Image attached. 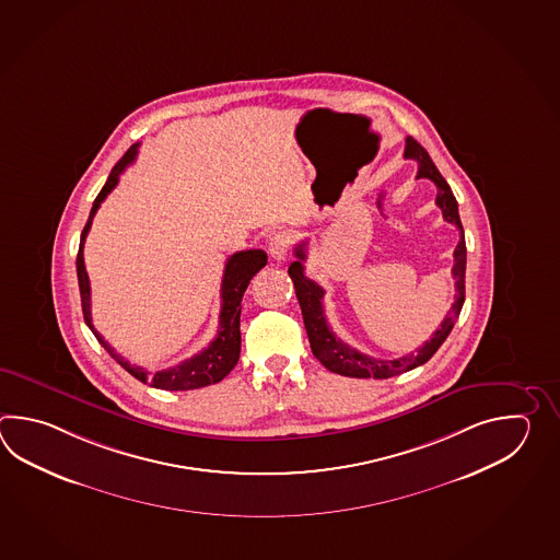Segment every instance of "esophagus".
Instances as JSON below:
<instances>
[{
    "instance_id": "esophagus-1",
    "label": "esophagus",
    "mask_w": 560,
    "mask_h": 560,
    "mask_svg": "<svg viewBox=\"0 0 560 560\" xmlns=\"http://www.w3.org/2000/svg\"><path fill=\"white\" fill-rule=\"evenodd\" d=\"M290 244H292V238H290V234H285V232H278L275 234L270 242H268V250H270V256L278 260V262H282L285 260V256H288V252H290Z\"/></svg>"
}]
</instances>
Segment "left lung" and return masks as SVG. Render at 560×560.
<instances>
[{
	"label": "left lung",
	"instance_id": "1",
	"mask_svg": "<svg viewBox=\"0 0 560 560\" xmlns=\"http://www.w3.org/2000/svg\"><path fill=\"white\" fill-rule=\"evenodd\" d=\"M405 158L417 160V178H429L436 184V188H439L436 206L441 208L444 220L460 230V240H458V246L454 250L453 278L456 280L454 282L456 294H454L453 308L448 310L446 318L442 320L441 328L432 334L430 340L418 348L417 354H406V357L396 358V360H378V358L366 357V354L358 352L357 348L346 345L332 332V328L328 326L326 316H324V308H322L324 290L304 275L306 242L298 244L296 250H294L298 260L290 264V268H288V275H290L294 288H296V298L300 302V308H302V318H304V326H306V334H308L312 354L318 358L330 372L350 376V378H378V381H382V378L398 376L402 372L422 366L424 362H429L430 358L434 357V352L446 340V336L453 330L454 322L458 318L463 304H465V230L460 224L456 198H454L451 186L446 184V179L442 178L439 167L434 166V162L430 160L429 152L415 138H406Z\"/></svg>",
	"mask_w": 560,
	"mask_h": 560
}]
</instances>
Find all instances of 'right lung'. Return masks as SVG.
<instances>
[{"mask_svg":"<svg viewBox=\"0 0 560 560\" xmlns=\"http://www.w3.org/2000/svg\"><path fill=\"white\" fill-rule=\"evenodd\" d=\"M138 145L133 143L126 154L121 155L116 166L112 167V174L107 176V182L104 184L102 191L97 194V198L92 206L90 218L85 222L82 238H80V250H78V258H75V268H78V284H80V296H82V310H84V320L90 330L94 332L97 342L104 346L107 354L118 362L119 366L128 370L133 378L145 382L154 388L160 390H194V388H203L210 386L215 382L226 378L230 370L238 364L240 358V312H242V296L246 292V288L250 284L252 278L262 270L268 256L264 250H242L232 254L228 258L226 268H224V278H222V310H220V326H218V334L214 340L210 342L208 348H203L200 354L184 360L178 366L174 369L160 370L155 374H148L145 370L140 366H133L124 357L116 354V350L107 345L104 336L97 332L92 322V290H90V278L85 272L84 264V242L90 228H92V220H94L95 212L100 208V203L106 200L107 194L116 188L119 182V174L130 166L131 162L138 155Z\"/></svg>","mask_w":560,"mask_h":560,"instance_id":"add662e5","label":"right lung"}]
</instances>
